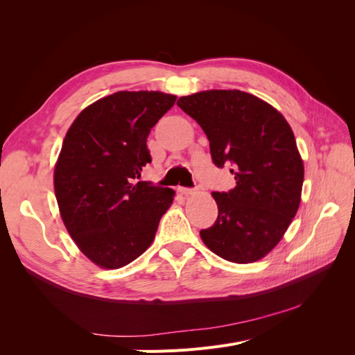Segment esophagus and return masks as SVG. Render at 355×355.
<instances>
[{"label":"esophagus","instance_id":"esophagus-1","mask_svg":"<svg viewBox=\"0 0 355 355\" xmlns=\"http://www.w3.org/2000/svg\"><path fill=\"white\" fill-rule=\"evenodd\" d=\"M179 192H180V194H184V196H191V194H194L196 189L185 188V187H179Z\"/></svg>","mask_w":355,"mask_h":355}]
</instances>
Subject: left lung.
<instances>
[{
  "label": "left lung",
  "mask_w": 355,
  "mask_h": 355,
  "mask_svg": "<svg viewBox=\"0 0 355 355\" xmlns=\"http://www.w3.org/2000/svg\"><path fill=\"white\" fill-rule=\"evenodd\" d=\"M201 125L218 167L231 166L235 188L211 192L218 219L200 235L235 263L262 259L283 239L300 204L304 163L286 118L240 90H207L178 101Z\"/></svg>",
  "instance_id": "1"
}]
</instances>
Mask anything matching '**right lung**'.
<instances>
[{
  "instance_id": "obj_1",
  "label": "right lung",
  "mask_w": 355,
  "mask_h": 355,
  "mask_svg": "<svg viewBox=\"0 0 355 355\" xmlns=\"http://www.w3.org/2000/svg\"><path fill=\"white\" fill-rule=\"evenodd\" d=\"M176 102L161 92H116L69 127L55 167L63 223L78 249L105 270L133 262L154 241L175 191L136 182L151 163L146 139Z\"/></svg>"
}]
</instances>
